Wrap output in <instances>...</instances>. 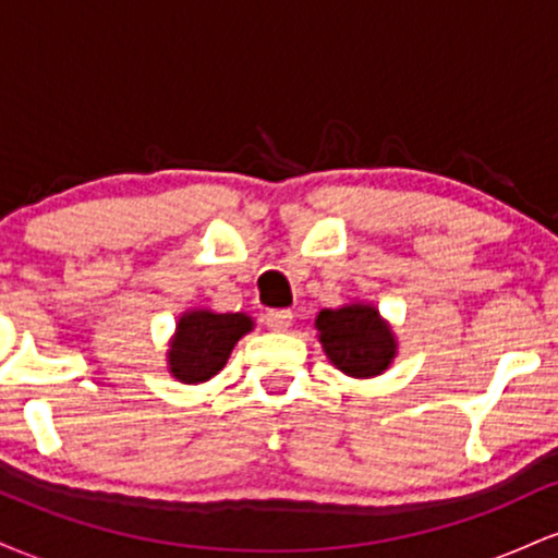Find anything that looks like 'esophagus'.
Wrapping results in <instances>:
<instances>
[{"label":"esophagus","instance_id":"obj_1","mask_svg":"<svg viewBox=\"0 0 558 558\" xmlns=\"http://www.w3.org/2000/svg\"><path fill=\"white\" fill-rule=\"evenodd\" d=\"M293 323V312L291 310H270L265 315V325L270 330H288V325Z\"/></svg>","mask_w":558,"mask_h":558}]
</instances>
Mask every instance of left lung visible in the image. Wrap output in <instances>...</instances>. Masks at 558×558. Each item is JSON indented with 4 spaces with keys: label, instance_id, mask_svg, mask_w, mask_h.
<instances>
[{
    "label": "left lung",
    "instance_id": "8db88e82",
    "mask_svg": "<svg viewBox=\"0 0 558 558\" xmlns=\"http://www.w3.org/2000/svg\"><path fill=\"white\" fill-rule=\"evenodd\" d=\"M317 330L330 362L351 377L380 375L396 354L393 332L375 306L351 304L336 312L323 310Z\"/></svg>",
    "mask_w": 558,
    "mask_h": 558
}]
</instances>
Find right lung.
I'll return each mask as SVG.
<instances>
[{
	"instance_id": "right-lung-1",
	"label": "right lung",
	"mask_w": 558,
	"mask_h": 558,
	"mask_svg": "<svg viewBox=\"0 0 558 558\" xmlns=\"http://www.w3.org/2000/svg\"><path fill=\"white\" fill-rule=\"evenodd\" d=\"M252 330V319L241 312L215 315L191 312L178 323L170 345V373L181 383H204L222 369L235 341Z\"/></svg>"
}]
</instances>
